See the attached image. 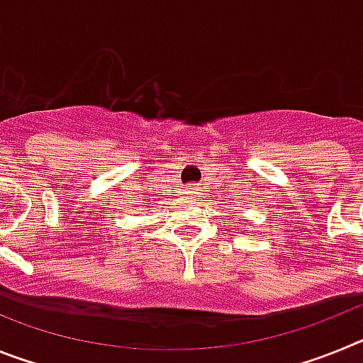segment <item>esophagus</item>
<instances>
[{
  "label": "esophagus",
  "mask_w": 363,
  "mask_h": 363,
  "mask_svg": "<svg viewBox=\"0 0 363 363\" xmlns=\"http://www.w3.org/2000/svg\"><path fill=\"white\" fill-rule=\"evenodd\" d=\"M196 192H198V187L194 184H191V185H187V187H185V194H191V196H192V194H196Z\"/></svg>",
  "instance_id": "obj_1"
}]
</instances>
